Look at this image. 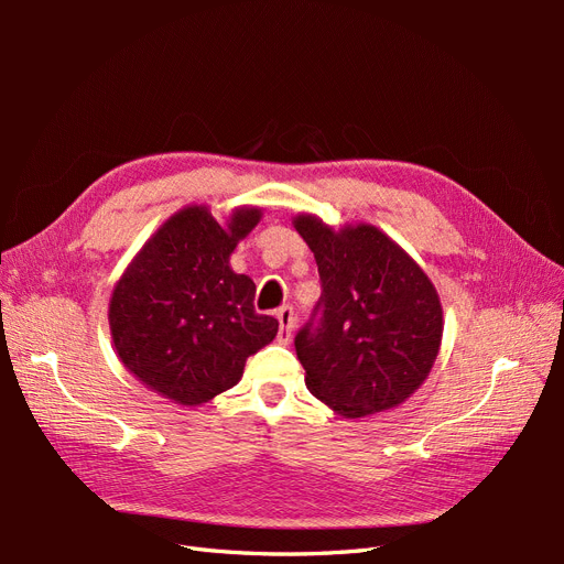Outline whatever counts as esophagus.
<instances>
[{
  "label": "esophagus",
  "instance_id": "obj_1",
  "mask_svg": "<svg viewBox=\"0 0 564 564\" xmlns=\"http://www.w3.org/2000/svg\"><path fill=\"white\" fill-rule=\"evenodd\" d=\"M278 319H280V332H278V338H280V344H286V340L292 338V334H294V324H296V315H294V308H292V305H282V308L278 311Z\"/></svg>",
  "mask_w": 564,
  "mask_h": 564
}]
</instances>
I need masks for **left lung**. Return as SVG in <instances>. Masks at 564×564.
Wrapping results in <instances>:
<instances>
[{"instance_id":"1","label":"left lung","mask_w":564,"mask_h":564,"mask_svg":"<svg viewBox=\"0 0 564 564\" xmlns=\"http://www.w3.org/2000/svg\"><path fill=\"white\" fill-rule=\"evenodd\" d=\"M322 296L296 334L305 386L336 414L360 419L402 404L429 377L442 305L429 275L379 228H332L299 214Z\"/></svg>"}]
</instances>
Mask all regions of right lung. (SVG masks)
<instances>
[{"label":"right lung","mask_w":564,"mask_h":564,"mask_svg":"<svg viewBox=\"0 0 564 564\" xmlns=\"http://www.w3.org/2000/svg\"><path fill=\"white\" fill-rule=\"evenodd\" d=\"M261 220L240 207L220 226L207 207H185L150 237L110 299V334L122 365L145 388L197 406L242 379L247 357L278 336L253 311L256 284L230 253Z\"/></svg>","instance_id":"right-lung-1"}]
</instances>
